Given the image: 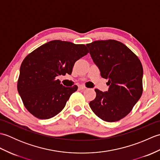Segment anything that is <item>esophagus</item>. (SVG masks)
Wrapping results in <instances>:
<instances>
[{
    "instance_id": "esophagus-1",
    "label": "esophagus",
    "mask_w": 160,
    "mask_h": 160,
    "mask_svg": "<svg viewBox=\"0 0 160 160\" xmlns=\"http://www.w3.org/2000/svg\"><path fill=\"white\" fill-rule=\"evenodd\" d=\"M78 88H79V89H81V90H84V89H86V87H84L83 85H80L79 87H78Z\"/></svg>"
}]
</instances>
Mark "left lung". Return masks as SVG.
Segmentation results:
<instances>
[{"mask_svg": "<svg viewBox=\"0 0 160 160\" xmlns=\"http://www.w3.org/2000/svg\"><path fill=\"white\" fill-rule=\"evenodd\" d=\"M101 76L108 79V91L96 89L89 106L98 118L117 122L130 113L143 91V68L140 59L123 43L115 40L87 44Z\"/></svg>", "mask_w": 160, "mask_h": 160, "instance_id": "8db88e82", "label": "left lung"}]
</instances>
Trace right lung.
<instances>
[{"instance_id": "1", "label": "right lung", "mask_w": 160, "mask_h": 160, "mask_svg": "<svg viewBox=\"0 0 160 160\" xmlns=\"http://www.w3.org/2000/svg\"><path fill=\"white\" fill-rule=\"evenodd\" d=\"M88 53L84 45L55 40L38 47L25 58L17 89L30 113L47 120L63 109L78 86L64 87L56 77L71 75L75 62Z\"/></svg>"}]
</instances>
